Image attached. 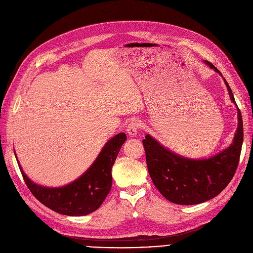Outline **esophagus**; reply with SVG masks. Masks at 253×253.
Masks as SVG:
<instances>
[{
	"label": "esophagus",
	"mask_w": 253,
	"mask_h": 253,
	"mask_svg": "<svg viewBox=\"0 0 253 253\" xmlns=\"http://www.w3.org/2000/svg\"><path fill=\"white\" fill-rule=\"evenodd\" d=\"M139 128H141V124H139L138 122H136V121H132V122H130V123L128 124V126L126 128V131H127V133L129 135L135 136L137 134V132H138V129Z\"/></svg>",
	"instance_id": "34e87169"
}]
</instances>
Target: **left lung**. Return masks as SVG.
Returning <instances> with one entry per match:
<instances>
[{
    "label": "left lung",
    "mask_w": 253,
    "mask_h": 253,
    "mask_svg": "<svg viewBox=\"0 0 253 253\" xmlns=\"http://www.w3.org/2000/svg\"><path fill=\"white\" fill-rule=\"evenodd\" d=\"M209 67L222 76L221 72L209 61ZM224 79L232 103L235 97ZM238 107V106H237ZM238 128L232 144L208 160H191L165 148L151 135L143 139L148 172L156 189L169 201L193 205L218 196L226 188L239 165L243 145V120L238 108Z\"/></svg>",
    "instance_id": "1"
}]
</instances>
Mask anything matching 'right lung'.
Returning a JSON list of instances; mask_svg holds the SVG:
<instances>
[{"mask_svg":"<svg viewBox=\"0 0 253 253\" xmlns=\"http://www.w3.org/2000/svg\"><path fill=\"white\" fill-rule=\"evenodd\" d=\"M126 138L123 132L110 138L96 161L78 179L60 188L36 184L28 178L16 161L28 189L40 202L65 216H85L98 210L108 195L112 184L111 168Z\"/></svg>","mask_w":253,"mask_h":253,"instance_id":"1","label":"right lung"}]
</instances>
